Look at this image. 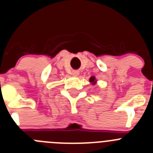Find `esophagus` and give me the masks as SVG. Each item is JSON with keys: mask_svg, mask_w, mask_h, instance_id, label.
Returning <instances> with one entry per match:
<instances>
[{"mask_svg": "<svg viewBox=\"0 0 153 153\" xmlns=\"http://www.w3.org/2000/svg\"><path fill=\"white\" fill-rule=\"evenodd\" d=\"M71 74H72V75H73V76H78V75H79V71H73Z\"/></svg>", "mask_w": 153, "mask_h": 153, "instance_id": "1", "label": "esophagus"}]
</instances>
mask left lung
<instances>
[{
    "label": "left lung",
    "mask_w": 153,
    "mask_h": 153,
    "mask_svg": "<svg viewBox=\"0 0 153 153\" xmlns=\"http://www.w3.org/2000/svg\"><path fill=\"white\" fill-rule=\"evenodd\" d=\"M89 82H90L91 83H92V85H95L96 82H97L95 79V77H94V76L91 77L90 79H89Z\"/></svg>",
    "instance_id": "1"
}]
</instances>
